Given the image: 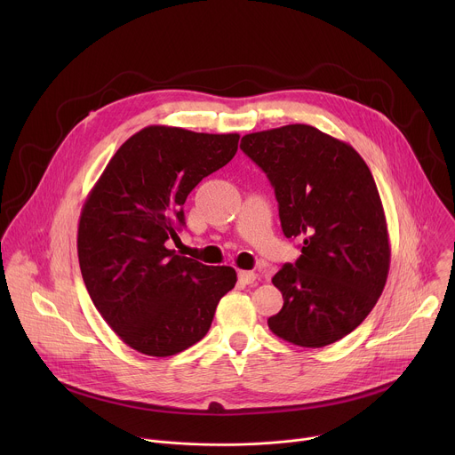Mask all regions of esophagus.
Segmentation results:
<instances>
[{
  "label": "esophagus",
  "instance_id": "34e87169",
  "mask_svg": "<svg viewBox=\"0 0 455 455\" xmlns=\"http://www.w3.org/2000/svg\"><path fill=\"white\" fill-rule=\"evenodd\" d=\"M237 279H239L241 284H253L255 279H257V274L248 272V270H241V272L237 274Z\"/></svg>",
  "mask_w": 455,
  "mask_h": 455
}]
</instances>
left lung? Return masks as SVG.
<instances>
[{
    "label": "left lung",
    "instance_id": "obj_1",
    "mask_svg": "<svg viewBox=\"0 0 455 455\" xmlns=\"http://www.w3.org/2000/svg\"><path fill=\"white\" fill-rule=\"evenodd\" d=\"M241 149L267 172L284 235L302 239L295 265L272 279L284 304L268 328L300 347L330 346L360 326L387 283L391 246L374 178L349 144L306 124L244 135Z\"/></svg>",
    "mask_w": 455,
    "mask_h": 455
}]
</instances>
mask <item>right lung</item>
<instances>
[{
  "mask_svg": "<svg viewBox=\"0 0 455 455\" xmlns=\"http://www.w3.org/2000/svg\"><path fill=\"white\" fill-rule=\"evenodd\" d=\"M239 135L148 125L113 155L88 194L77 253L86 290L124 344L171 356L200 342L216 306L237 281L167 248L185 225L183 204L205 176L227 165Z\"/></svg>",
  "mask_w": 455,
  "mask_h": 455,
  "instance_id": "add662e5",
  "label": "right lung"
}]
</instances>
